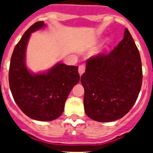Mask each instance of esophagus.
<instances>
[{
    "instance_id": "1",
    "label": "esophagus",
    "mask_w": 153,
    "mask_h": 153,
    "mask_svg": "<svg viewBox=\"0 0 153 153\" xmlns=\"http://www.w3.org/2000/svg\"><path fill=\"white\" fill-rule=\"evenodd\" d=\"M85 69H86V67H85V65L82 64L79 66V73L80 75H82V74H83L84 72H85Z\"/></svg>"
}]
</instances>
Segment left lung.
Returning a JSON list of instances; mask_svg holds the SVG:
<instances>
[{
    "label": "left lung",
    "mask_w": 153,
    "mask_h": 153,
    "mask_svg": "<svg viewBox=\"0 0 153 153\" xmlns=\"http://www.w3.org/2000/svg\"><path fill=\"white\" fill-rule=\"evenodd\" d=\"M81 76L84 87V109L99 122L123 117L137 99L142 84L140 53L127 28L122 40L108 54L86 60Z\"/></svg>",
    "instance_id": "obj_1"
}]
</instances>
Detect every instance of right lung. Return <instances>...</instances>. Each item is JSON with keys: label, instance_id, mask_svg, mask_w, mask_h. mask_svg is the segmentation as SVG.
I'll list each match as a JSON object with an SVG mask.
<instances>
[{"label": "right lung", "instance_id": "right-lung-1", "mask_svg": "<svg viewBox=\"0 0 153 153\" xmlns=\"http://www.w3.org/2000/svg\"><path fill=\"white\" fill-rule=\"evenodd\" d=\"M46 25L38 21L25 32L11 58L8 81L13 97L22 112L36 121L57 119L64 110L72 88L79 83L77 66L57 62L46 71L33 73L26 65V49L32 32Z\"/></svg>", "mask_w": 153, "mask_h": 153}]
</instances>
